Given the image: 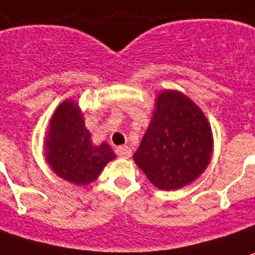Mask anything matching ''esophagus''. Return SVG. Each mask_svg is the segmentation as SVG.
<instances>
[{"label":"esophagus","instance_id":"esophagus-1","mask_svg":"<svg viewBox=\"0 0 255 255\" xmlns=\"http://www.w3.org/2000/svg\"><path fill=\"white\" fill-rule=\"evenodd\" d=\"M116 153H117V156L122 158H129L131 157V149L128 147V146H119L117 149H116Z\"/></svg>","mask_w":255,"mask_h":255}]
</instances>
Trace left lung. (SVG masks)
I'll return each mask as SVG.
<instances>
[{"mask_svg": "<svg viewBox=\"0 0 255 255\" xmlns=\"http://www.w3.org/2000/svg\"><path fill=\"white\" fill-rule=\"evenodd\" d=\"M213 131L203 110L181 91H161L133 161L150 182L177 190L202 175L213 157Z\"/></svg>", "mask_w": 255, "mask_h": 255, "instance_id": "8db88e82", "label": "left lung"}]
</instances>
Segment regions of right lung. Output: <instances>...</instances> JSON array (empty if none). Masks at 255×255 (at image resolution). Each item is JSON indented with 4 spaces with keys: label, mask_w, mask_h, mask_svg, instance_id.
Wrapping results in <instances>:
<instances>
[{
    "label": "right lung",
    "mask_w": 255,
    "mask_h": 255,
    "mask_svg": "<svg viewBox=\"0 0 255 255\" xmlns=\"http://www.w3.org/2000/svg\"><path fill=\"white\" fill-rule=\"evenodd\" d=\"M44 156L62 179L84 186L94 182L116 154L109 143L95 145L77 102L66 99L53 112L44 142Z\"/></svg>",
    "instance_id": "add662e5"
}]
</instances>
